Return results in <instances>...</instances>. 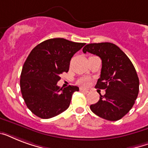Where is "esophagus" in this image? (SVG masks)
Masks as SVG:
<instances>
[{
  "instance_id": "esophagus-1",
  "label": "esophagus",
  "mask_w": 148,
  "mask_h": 148,
  "mask_svg": "<svg viewBox=\"0 0 148 148\" xmlns=\"http://www.w3.org/2000/svg\"><path fill=\"white\" fill-rule=\"evenodd\" d=\"M80 90H81V91H82V92H84V93L89 92V90H88V89H84V88H81V89H80Z\"/></svg>"
}]
</instances>
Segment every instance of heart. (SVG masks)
I'll return each mask as SVG.
<instances>
[{"label":"heart","mask_w":148,"mask_h":148,"mask_svg":"<svg viewBox=\"0 0 148 148\" xmlns=\"http://www.w3.org/2000/svg\"><path fill=\"white\" fill-rule=\"evenodd\" d=\"M89 83V80H88L87 77H81V78L78 79V81H77V84H80L81 86H87Z\"/></svg>","instance_id":"heart-1"}]
</instances>
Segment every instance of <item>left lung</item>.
<instances>
[{"label": "left lung", "instance_id": "1", "mask_svg": "<svg viewBox=\"0 0 148 148\" xmlns=\"http://www.w3.org/2000/svg\"><path fill=\"white\" fill-rule=\"evenodd\" d=\"M83 52L100 57L101 77L95 88L105 90L97 103L90 106L93 113L108 121H118L129 112L138 97L139 79L128 57L112 43L89 44Z\"/></svg>", "mask_w": 148, "mask_h": 148}]
</instances>
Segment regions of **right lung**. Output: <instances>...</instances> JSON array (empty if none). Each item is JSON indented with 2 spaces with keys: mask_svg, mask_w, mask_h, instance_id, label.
I'll return each instance as SVG.
<instances>
[{
  "mask_svg": "<svg viewBox=\"0 0 148 148\" xmlns=\"http://www.w3.org/2000/svg\"><path fill=\"white\" fill-rule=\"evenodd\" d=\"M85 45L64 38H53L37 45L22 68L20 85L28 109L36 116L48 119L67 110L77 86L60 88V75L68 72L70 61Z\"/></svg>",
  "mask_w": 148,
  "mask_h": 148,
  "instance_id": "obj_1",
  "label": "right lung"
}]
</instances>
